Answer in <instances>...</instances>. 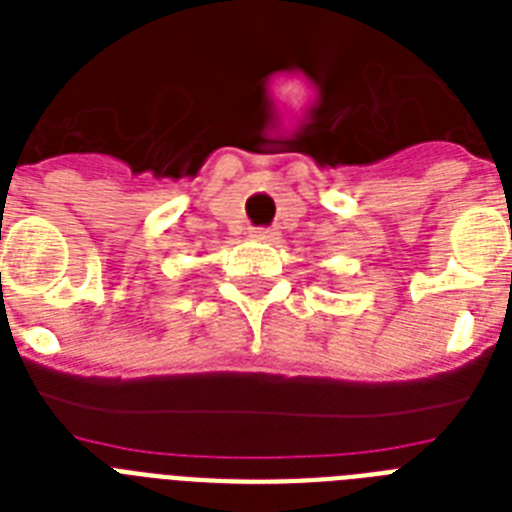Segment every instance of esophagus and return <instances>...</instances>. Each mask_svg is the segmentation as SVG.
Instances as JSON below:
<instances>
[{
	"mask_svg": "<svg viewBox=\"0 0 512 512\" xmlns=\"http://www.w3.org/2000/svg\"><path fill=\"white\" fill-rule=\"evenodd\" d=\"M249 236H252L255 241H273L276 236H279V231H276V228H252Z\"/></svg>",
	"mask_w": 512,
	"mask_h": 512,
	"instance_id": "obj_1",
	"label": "esophagus"
}]
</instances>
